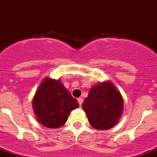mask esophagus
Returning <instances> with one entry per match:
<instances>
[{
    "instance_id": "1",
    "label": "esophagus",
    "mask_w": 157,
    "mask_h": 157,
    "mask_svg": "<svg viewBox=\"0 0 157 157\" xmlns=\"http://www.w3.org/2000/svg\"><path fill=\"white\" fill-rule=\"evenodd\" d=\"M77 101H78L79 105H82V103H83V98H79L77 99Z\"/></svg>"
}]
</instances>
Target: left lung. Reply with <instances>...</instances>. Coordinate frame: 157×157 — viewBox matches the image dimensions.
<instances>
[{
  "label": "left lung",
  "mask_w": 157,
  "mask_h": 157,
  "mask_svg": "<svg viewBox=\"0 0 157 157\" xmlns=\"http://www.w3.org/2000/svg\"><path fill=\"white\" fill-rule=\"evenodd\" d=\"M89 123L98 130H108L122 117L123 98L111 81L94 85L82 105Z\"/></svg>",
  "instance_id": "left-lung-1"
}]
</instances>
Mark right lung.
I'll use <instances>...</instances> for the list:
<instances>
[{"label": "right lung", "instance_id": "1", "mask_svg": "<svg viewBox=\"0 0 157 157\" xmlns=\"http://www.w3.org/2000/svg\"><path fill=\"white\" fill-rule=\"evenodd\" d=\"M32 106L39 123L48 128H59L65 124L79 103L59 79L46 77L35 92Z\"/></svg>", "mask_w": 157, "mask_h": 157}]
</instances>
